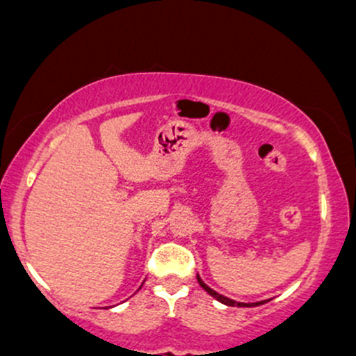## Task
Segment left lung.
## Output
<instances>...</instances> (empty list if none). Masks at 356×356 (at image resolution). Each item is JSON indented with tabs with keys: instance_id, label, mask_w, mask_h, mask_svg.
Returning <instances> with one entry per match:
<instances>
[{
	"instance_id": "8db88e82",
	"label": "left lung",
	"mask_w": 356,
	"mask_h": 356,
	"mask_svg": "<svg viewBox=\"0 0 356 356\" xmlns=\"http://www.w3.org/2000/svg\"><path fill=\"white\" fill-rule=\"evenodd\" d=\"M197 280H198V284H200L202 289L205 290V292H209L210 296H212V297H216L217 300H219V302H222V304H225V305H232V307H234V305H238V307H254V305L265 304V300H263V302H254V304H244V302H236V300H232V299H227V297L220 296V293H217L216 290H212V289H210L209 285H205L204 282H202V278L198 277V275H197Z\"/></svg>"
}]
</instances>
